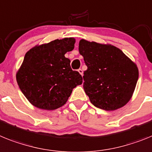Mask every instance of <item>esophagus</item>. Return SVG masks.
<instances>
[{"mask_svg":"<svg viewBox=\"0 0 152 152\" xmlns=\"http://www.w3.org/2000/svg\"><path fill=\"white\" fill-rule=\"evenodd\" d=\"M78 72H80V75H82V76H83V69H78Z\"/></svg>","mask_w":152,"mask_h":152,"instance_id":"34e87169","label":"esophagus"}]
</instances>
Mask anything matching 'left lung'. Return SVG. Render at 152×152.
I'll use <instances>...</instances> for the list:
<instances>
[{"label":"left lung","mask_w":152,"mask_h":152,"mask_svg":"<svg viewBox=\"0 0 152 152\" xmlns=\"http://www.w3.org/2000/svg\"><path fill=\"white\" fill-rule=\"evenodd\" d=\"M79 51L87 66L83 89L92 105L106 111L124 106L136 86V64L121 50L109 44L81 39Z\"/></svg>","instance_id":"obj_1"}]
</instances>
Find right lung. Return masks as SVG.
Wrapping results in <instances>:
<instances>
[{"label":"right lung","mask_w":152,"mask_h":152,"mask_svg":"<svg viewBox=\"0 0 152 152\" xmlns=\"http://www.w3.org/2000/svg\"><path fill=\"white\" fill-rule=\"evenodd\" d=\"M74 38L55 39L36 46L25 54L17 72L21 92L39 109L53 110L63 106L73 88L81 85L83 78L70 66L65 54L74 49Z\"/></svg>","instance_id":"right-lung-1"}]
</instances>
